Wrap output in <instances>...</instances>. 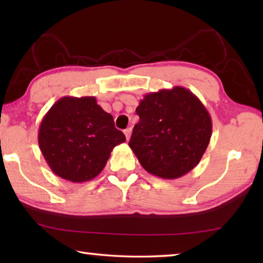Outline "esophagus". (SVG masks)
Segmentation results:
<instances>
[{"label":"esophagus","instance_id":"obj_1","mask_svg":"<svg viewBox=\"0 0 263 263\" xmlns=\"http://www.w3.org/2000/svg\"><path fill=\"white\" fill-rule=\"evenodd\" d=\"M124 133H125V137H126V139H127V140H130V137H131V133H132V128H131V127L126 128V130L124 131Z\"/></svg>","mask_w":263,"mask_h":263}]
</instances>
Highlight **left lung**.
<instances>
[{"mask_svg":"<svg viewBox=\"0 0 263 263\" xmlns=\"http://www.w3.org/2000/svg\"><path fill=\"white\" fill-rule=\"evenodd\" d=\"M139 116L130 146L145 171L175 180L201 161L212 135V121L204 104L189 89L146 94L136 109Z\"/></svg>","mask_w":263,"mask_h":263,"instance_id":"obj_1","label":"left lung"}]
</instances>
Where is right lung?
I'll return each instance as SVG.
<instances>
[{"label":"right lung","instance_id":"1","mask_svg":"<svg viewBox=\"0 0 263 263\" xmlns=\"http://www.w3.org/2000/svg\"><path fill=\"white\" fill-rule=\"evenodd\" d=\"M114 117L94 96H65L44 116L38 144L57 176L75 183L87 182L105 167L111 151L125 141Z\"/></svg>","mask_w":263,"mask_h":263}]
</instances>
